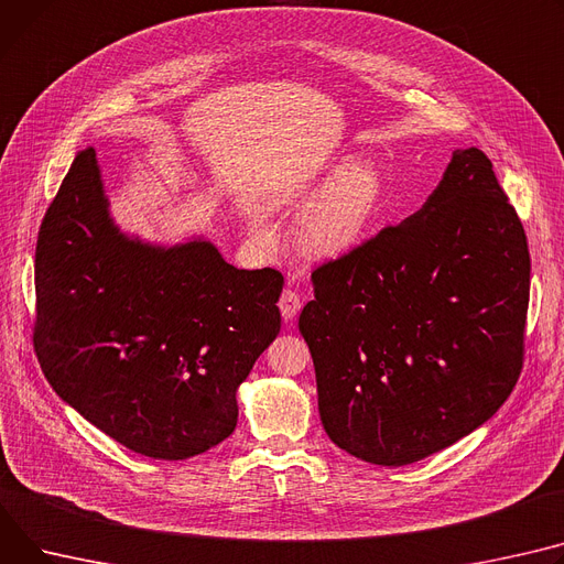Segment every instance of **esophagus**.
<instances>
[{
  "label": "esophagus",
  "mask_w": 564,
  "mask_h": 564,
  "mask_svg": "<svg viewBox=\"0 0 564 564\" xmlns=\"http://www.w3.org/2000/svg\"><path fill=\"white\" fill-rule=\"evenodd\" d=\"M279 308L283 319H292L299 313V308H302V299H299V294L292 290H283L279 296Z\"/></svg>",
  "instance_id": "1"
}]
</instances>
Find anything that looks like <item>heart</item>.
<instances>
[{
  "mask_svg": "<svg viewBox=\"0 0 564 564\" xmlns=\"http://www.w3.org/2000/svg\"><path fill=\"white\" fill-rule=\"evenodd\" d=\"M324 193L299 221L296 240L308 256L335 258L360 245L377 227L386 206V178L373 163L340 159L322 181ZM256 236L268 240L270 231L256 224Z\"/></svg>",
  "mask_w": 564,
  "mask_h": 564,
  "instance_id": "b5f03b06",
  "label": "heart"
}]
</instances>
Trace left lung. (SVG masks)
<instances>
[{
  "label": "left lung",
  "instance_id": "left-lung-1",
  "mask_svg": "<svg viewBox=\"0 0 564 564\" xmlns=\"http://www.w3.org/2000/svg\"><path fill=\"white\" fill-rule=\"evenodd\" d=\"M299 317L328 437L386 467L485 424L523 365L527 234L492 161L456 149L426 204L322 262Z\"/></svg>",
  "mask_w": 564,
  "mask_h": 564
}]
</instances>
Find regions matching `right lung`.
<instances>
[{
	"label": "right lung",
	"instance_id": "right-lung-1",
	"mask_svg": "<svg viewBox=\"0 0 564 564\" xmlns=\"http://www.w3.org/2000/svg\"><path fill=\"white\" fill-rule=\"evenodd\" d=\"M283 274L204 240L120 234L95 159H74L35 242L33 349L56 394L135 454L185 460L238 424V386L281 330Z\"/></svg>",
	"mask_w": 564,
	"mask_h": 564
}]
</instances>
